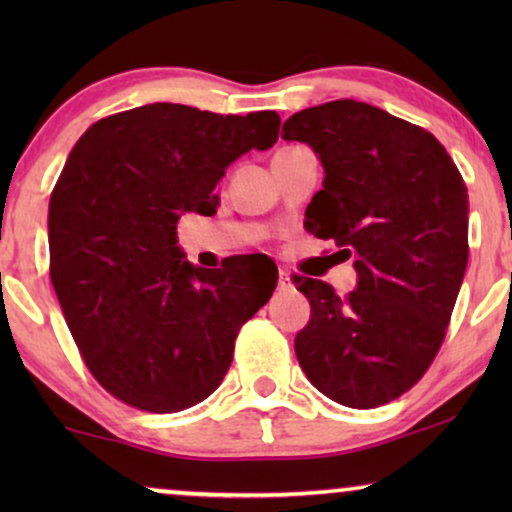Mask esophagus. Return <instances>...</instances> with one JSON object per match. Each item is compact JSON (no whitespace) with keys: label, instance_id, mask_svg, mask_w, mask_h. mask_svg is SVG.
<instances>
[{"label":"esophagus","instance_id":"esophagus-1","mask_svg":"<svg viewBox=\"0 0 512 512\" xmlns=\"http://www.w3.org/2000/svg\"><path fill=\"white\" fill-rule=\"evenodd\" d=\"M291 277H289V272L286 270H279V277H277V289L279 291H286V289H291Z\"/></svg>","mask_w":512,"mask_h":512}]
</instances>
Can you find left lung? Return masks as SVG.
<instances>
[{"mask_svg":"<svg viewBox=\"0 0 512 512\" xmlns=\"http://www.w3.org/2000/svg\"><path fill=\"white\" fill-rule=\"evenodd\" d=\"M282 137L310 144L326 172L305 228L359 275L347 296L293 277L312 307L298 363L331 401L377 408L415 387L445 340L468 263L466 184L431 132L366 102L298 111Z\"/></svg>","mask_w":512,"mask_h":512,"instance_id":"left-lung-1","label":"left lung"}]
</instances>
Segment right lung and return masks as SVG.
Wrapping results in <instances>:
<instances>
[{"label": "right lung", "instance_id": "add662e5", "mask_svg": "<svg viewBox=\"0 0 512 512\" xmlns=\"http://www.w3.org/2000/svg\"><path fill=\"white\" fill-rule=\"evenodd\" d=\"M277 137V111L156 102L102 118L74 144L48 202L51 282L83 363L118 401L179 412L226 377L237 333L277 277L235 261L195 268L177 223L212 216L226 167Z\"/></svg>", "mask_w": 512, "mask_h": 512}]
</instances>
